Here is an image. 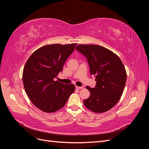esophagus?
<instances>
[{"mask_svg": "<svg viewBox=\"0 0 149 149\" xmlns=\"http://www.w3.org/2000/svg\"><path fill=\"white\" fill-rule=\"evenodd\" d=\"M76 88H77V89H82L83 86H76Z\"/></svg>", "mask_w": 149, "mask_h": 149, "instance_id": "34e87169", "label": "esophagus"}]
</instances>
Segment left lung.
Returning <instances> with one entry per match:
<instances>
[{"mask_svg": "<svg viewBox=\"0 0 149 149\" xmlns=\"http://www.w3.org/2000/svg\"><path fill=\"white\" fill-rule=\"evenodd\" d=\"M76 49L86 56L91 74L95 76L94 88L86 86L90 96L84 106L95 113L113 107L123 94L127 80L125 67L119 57L104 47L96 45H78Z\"/></svg>", "mask_w": 149, "mask_h": 149, "instance_id": "1", "label": "left lung"}]
</instances>
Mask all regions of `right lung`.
<instances>
[{
  "label": "right lung",
  "mask_w": 149,
  "mask_h": 149,
  "mask_svg": "<svg viewBox=\"0 0 149 149\" xmlns=\"http://www.w3.org/2000/svg\"><path fill=\"white\" fill-rule=\"evenodd\" d=\"M76 45H47L35 50L26 62L22 75L25 92L31 102L45 112L61 109L74 91V84L53 79L62 71Z\"/></svg>",
  "instance_id": "right-lung-1"
}]
</instances>
